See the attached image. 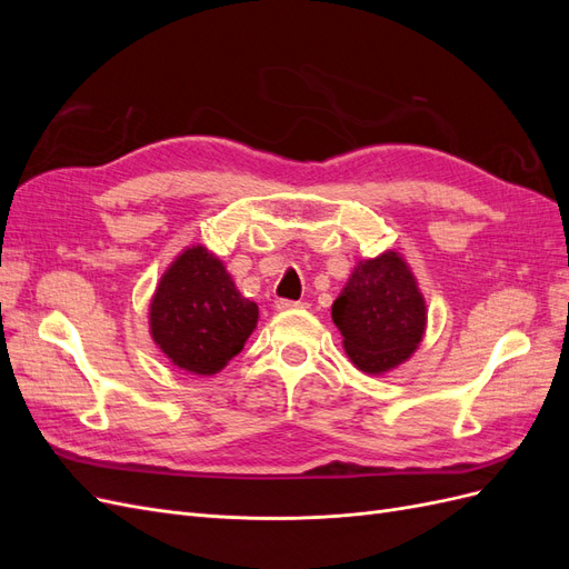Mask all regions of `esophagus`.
I'll return each instance as SVG.
<instances>
[{"label":"esophagus","mask_w":569,"mask_h":569,"mask_svg":"<svg viewBox=\"0 0 569 569\" xmlns=\"http://www.w3.org/2000/svg\"><path fill=\"white\" fill-rule=\"evenodd\" d=\"M303 306H306L303 301H289V299L274 301V308H278V311H295V308H303Z\"/></svg>","instance_id":"obj_1"}]
</instances>
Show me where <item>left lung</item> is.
Instances as JSON below:
<instances>
[{
    "mask_svg": "<svg viewBox=\"0 0 569 569\" xmlns=\"http://www.w3.org/2000/svg\"><path fill=\"white\" fill-rule=\"evenodd\" d=\"M332 320L358 370L385 375L406 363L427 327V303L406 258L389 249L358 261L332 303Z\"/></svg>",
    "mask_w": 569,
    "mask_h": 569,
    "instance_id": "1",
    "label": "left lung"
}]
</instances>
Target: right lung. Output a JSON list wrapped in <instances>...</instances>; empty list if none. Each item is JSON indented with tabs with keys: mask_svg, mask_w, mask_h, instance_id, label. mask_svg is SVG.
I'll return each instance as SVG.
<instances>
[{
	"mask_svg": "<svg viewBox=\"0 0 569 569\" xmlns=\"http://www.w3.org/2000/svg\"><path fill=\"white\" fill-rule=\"evenodd\" d=\"M258 306L239 295L226 263L201 244L166 268L149 303V335L170 363L216 375L244 349Z\"/></svg>",
	"mask_w": 569,
	"mask_h": 569,
	"instance_id": "obj_1",
	"label": "right lung"
}]
</instances>
